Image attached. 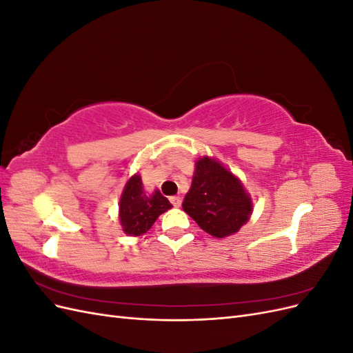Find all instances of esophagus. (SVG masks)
Masks as SVG:
<instances>
[{"label":"esophagus","instance_id":"34e87169","mask_svg":"<svg viewBox=\"0 0 353 353\" xmlns=\"http://www.w3.org/2000/svg\"><path fill=\"white\" fill-rule=\"evenodd\" d=\"M169 200H170V203H172V205H174L175 208H179V206H181V197H179V196H172Z\"/></svg>","mask_w":353,"mask_h":353}]
</instances>
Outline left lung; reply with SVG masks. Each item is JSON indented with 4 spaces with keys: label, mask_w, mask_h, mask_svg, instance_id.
Here are the masks:
<instances>
[{
    "label": "left lung",
    "mask_w": 353,
    "mask_h": 353,
    "mask_svg": "<svg viewBox=\"0 0 353 353\" xmlns=\"http://www.w3.org/2000/svg\"><path fill=\"white\" fill-rule=\"evenodd\" d=\"M183 209L197 225L216 239L236 234L253 212L241 181L218 160L203 156L196 162L191 188Z\"/></svg>",
    "instance_id": "1"
}]
</instances>
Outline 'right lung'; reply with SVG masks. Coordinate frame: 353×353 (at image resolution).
<instances>
[{
	"instance_id": "right-lung-1",
	"label": "right lung",
	"mask_w": 353,
	"mask_h": 353,
	"mask_svg": "<svg viewBox=\"0 0 353 353\" xmlns=\"http://www.w3.org/2000/svg\"><path fill=\"white\" fill-rule=\"evenodd\" d=\"M172 208L169 200L159 190L147 194L140 174L132 175L125 184L119 201V219L128 236H143L168 209Z\"/></svg>"
}]
</instances>
